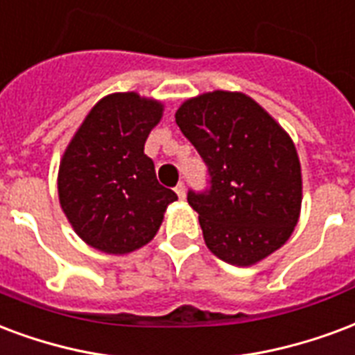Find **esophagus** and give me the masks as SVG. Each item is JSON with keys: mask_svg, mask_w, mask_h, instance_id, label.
Masks as SVG:
<instances>
[{"mask_svg": "<svg viewBox=\"0 0 355 355\" xmlns=\"http://www.w3.org/2000/svg\"><path fill=\"white\" fill-rule=\"evenodd\" d=\"M175 191H177L178 198L184 199V198H186V186H184V182H178L177 188H175Z\"/></svg>", "mask_w": 355, "mask_h": 355, "instance_id": "obj_1", "label": "esophagus"}]
</instances>
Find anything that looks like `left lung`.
<instances>
[{
    "instance_id": "1",
    "label": "left lung",
    "mask_w": 355,
    "mask_h": 355,
    "mask_svg": "<svg viewBox=\"0 0 355 355\" xmlns=\"http://www.w3.org/2000/svg\"><path fill=\"white\" fill-rule=\"evenodd\" d=\"M175 118L209 173L207 190H188L209 250L237 267L278 250L301 211V165L290 135L239 92L188 99Z\"/></svg>"
}]
</instances>
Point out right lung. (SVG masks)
Listing matches in <instances>:
<instances>
[{
    "label": "right lung",
    "instance_id": "1",
    "mask_svg": "<svg viewBox=\"0 0 355 355\" xmlns=\"http://www.w3.org/2000/svg\"><path fill=\"white\" fill-rule=\"evenodd\" d=\"M164 107L135 92L103 97L84 118L58 175L65 216L92 248L128 254L154 239L177 193L157 182L144 143Z\"/></svg>",
    "mask_w": 355,
    "mask_h": 355
}]
</instances>
